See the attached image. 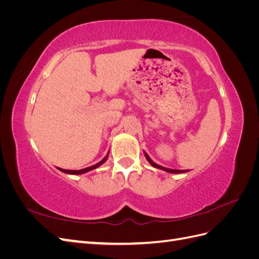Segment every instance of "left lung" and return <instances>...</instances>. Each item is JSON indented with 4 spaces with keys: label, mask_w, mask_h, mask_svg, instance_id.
Here are the masks:
<instances>
[{
    "label": "left lung",
    "mask_w": 259,
    "mask_h": 259,
    "mask_svg": "<svg viewBox=\"0 0 259 259\" xmlns=\"http://www.w3.org/2000/svg\"><path fill=\"white\" fill-rule=\"evenodd\" d=\"M144 154H145V156H146L147 161H148L149 163H150L151 165H152L153 167H155V168H159V169H162V170H164V171H167V173H170V174H182V173H186V171H189V169H173V168L164 167V166H162V165H159V164H156L155 162H153V161L150 159V156H149V155L147 154V152L144 151Z\"/></svg>",
    "instance_id": "left-lung-1"
}]
</instances>
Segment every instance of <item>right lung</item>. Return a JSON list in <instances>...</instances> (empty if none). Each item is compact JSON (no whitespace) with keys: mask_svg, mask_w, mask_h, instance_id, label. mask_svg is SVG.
<instances>
[{"mask_svg":"<svg viewBox=\"0 0 259 259\" xmlns=\"http://www.w3.org/2000/svg\"><path fill=\"white\" fill-rule=\"evenodd\" d=\"M108 156H109V152L107 153V155L105 156V158L101 160L100 162L94 164V165L92 166H89V167H85V168H82V169H64V168H60V167H57L60 171H62V173H66V174H71V175H81V174H85L88 173V171L90 170H93L95 169L97 167H99L100 165H103V164L108 160Z\"/></svg>","mask_w":259,"mask_h":259,"instance_id":"1","label":"right lung"}]
</instances>
